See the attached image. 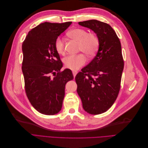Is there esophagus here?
<instances>
[{
	"label": "esophagus",
	"instance_id": "esophagus-1",
	"mask_svg": "<svg viewBox=\"0 0 148 148\" xmlns=\"http://www.w3.org/2000/svg\"><path fill=\"white\" fill-rule=\"evenodd\" d=\"M72 73H73V77H74V78H75L76 75H77V74L78 73V71H73Z\"/></svg>",
	"mask_w": 148,
	"mask_h": 148
}]
</instances>
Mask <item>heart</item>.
I'll use <instances>...</instances> for the list:
<instances>
[{
  "label": "heart",
  "mask_w": 148,
  "mask_h": 148,
  "mask_svg": "<svg viewBox=\"0 0 148 148\" xmlns=\"http://www.w3.org/2000/svg\"><path fill=\"white\" fill-rule=\"evenodd\" d=\"M70 38L79 41V51H83L89 56H92L97 52L99 46V39L96 34L89 32L83 28H75L69 32ZM56 51L60 54L65 52L64 39L60 36L57 38L55 41ZM87 61L83 53L70 55L65 58L64 64L67 69L77 70L83 66Z\"/></svg>",
  "instance_id": "obj_1"
}]
</instances>
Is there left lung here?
I'll list each match as a JSON object with an SVG mask.
<instances>
[{
    "label": "left lung",
    "instance_id": "obj_1",
    "mask_svg": "<svg viewBox=\"0 0 148 148\" xmlns=\"http://www.w3.org/2000/svg\"><path fill=\"white\" fill-rule=\"evenodd\" d=\"M78 24L97 34L99 47L92 60L76 75L77 91L85 111L92 115L101 114L110 108L119 93L124 67L122 47L109 24L96 20Z\"/></svg>",
    "mask_w": 148,
    "mask_h": 148
}]
</instances>
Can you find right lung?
Returning a JSON list of instances; mask_svg holds the SVG:
<instances>
[{"label": "right lung", "mask_w": 148, "mask_h": 148, "mask_svg": "<svg viewBox=\"0 0 148 148\" xmlns=\"http://www.w3.org/2000/svg\"><path fill=\"white\" fill-rule=\"evenodd\" d=\"M71 22H44L29 31L22 44V71L26 96L34 108L41 114L59 113L65 96L66 83L73 79L63 64L55 48L57 38Z\"/></svg>", "instance_id": "1"}]
</instances>
